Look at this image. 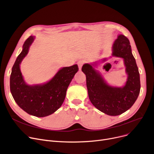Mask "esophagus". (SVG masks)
<instances>
[{"label": "esophagus", "instance_id": "obj_1", "mask_svg": "<svg viewBox=\"0 0 154 154\" xmlns=\"http://www.w3.org/2000/svg\"><path fill=\"white\" fill-rule=\"evenodd\" d=\"M83 64H84V61H79L78 62V68H79V70L82 69V68L83 66Z\"/></svg>", "mask_w": 154, "mask_h": 154}]
</instances>
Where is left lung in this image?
I'll use <instances>...</instances> for the list:
<instances>
[{"mask_svg":"<svg viewBox=\"0 0 154 154\" xmlns=\"http://www.w3.org/2000/svg\"><path fill=\"white\" fill-rule=\"evenodd\" d=\"M112 56L123 58L127 75L123 87L109 85L100 73L94 69L97 63L85 64L82 71L86 77V86L91 103L101 112L116 116L125 112L137 100L140 90V75L130 41L122 34L119 35L112 46ZM106 58L103 60L105 61Z\"/></svg>","mask_w":154,"mask_h":154,"instance_id":"8db88e82","label":"left lung"}]
</instances>
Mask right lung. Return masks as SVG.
Segmentation results:
<instances>
[{
  "label": "right lung",
  "instance_id": "right-lung-1",
  "mask_svg": "<svg viewBox=\"0 0 154 154\" xmlns=\"http://www.w3.org/2000/svg\"><path fill=\"white\" fill-rule=\"evenodd\" d=\"M34 38L30 36L24 42L23 51L12 68L10 89L19 106L37 117H45L54 113L62 105L68 87L78 71L77 64L64 67L47 83L41 85L26 84L20 69V64L29 52Z\"/></svg>",
  "mask_w": 154,
  "mask_h": 154
}]
</instances>
